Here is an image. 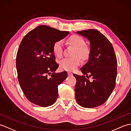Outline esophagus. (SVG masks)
<instances>
[{
	"label": "esophagus",
	"instance_id": "obj_1",
	"mask_svg": "<svg viewBox=\"0 0 131 131\" xmlns=\"http://www.w3.org/2000/svg\"><path fill=\"white\" fill-rule=\"evenodd\" d=\"M68 75H69V76H71V75H73V74L71 73L70 72H68Z\"/></svg>",
	"mask_w": 131,
	"mask_h": 131
}]
</instances>
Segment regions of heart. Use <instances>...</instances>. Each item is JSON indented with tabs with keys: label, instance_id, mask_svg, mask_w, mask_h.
Instances as JSON below:
<instances>
[{
	"label": "heart",
	"instance_id": "b5f03b06",
	"mask_svg": "<svg viewBox=\"0 0 131 131\" xmlns=\"http://www.w3.org/2000/svg\"><path fill=\"white\" fill-rule=\"evenodd\" d=\"M68 42L75 47L73 56H79L83 60H85L90 56V49L85 45L84 39L77 35H72L68 38ZM52 51L55 56L58 57L62 56L63 52V44L62 41L58 40L54 43ZM80 59L78 56L71 58H65L60 61V68L62 70L72 71L75 70L80 64Z\"/></svg>",
	"mask_w": 131,
	"mask_h": 131
}]
</instances>
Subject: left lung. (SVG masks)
Wrapping results in <instances>:
<instances>
[{"label":"left lung","instance_id":"left-lung-1","mask_svg":"<svg viewBox=\"0 0 131 131\" xmlns=\"http://www.w3.org/2000/svg\"><path fill=\"white\" fill-rule=\"evenodd\" d=\"M77 33L88 39L91 49L88 62L80 69L84 75L74 74L77 79L75 99L82 107H96L106 101L115 87L117 60L112 43L98 30ZM86 77H91L93 80L90 82Z\"/></svg>","mask_w":131,"mask_h":131}]
</instances>
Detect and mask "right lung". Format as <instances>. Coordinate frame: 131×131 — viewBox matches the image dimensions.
Instances as JSON below:
<instances>
[{
	"instance_id": "1",
	"label": "right lung",
	"mask_w": 131,
	"mask_h": 131,
	"mask_svg": "<svg viewBox=\"0 0 131 131\" xmlns=\"http://www.w3.org/2000/svg\"><path fill=\"white\" fill-rule=\"evenodd\" d=\"M69 33L40 25L27 33L19 44L16 56L18 82L25 96L33 104L47 107L56 101L58 86L68 74L66 71L55 73L58 65L52 47Z\"/></svg>"
}]
</instances>
